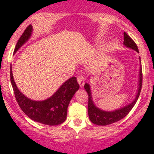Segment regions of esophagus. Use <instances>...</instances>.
I'll list each match as a JSON object with an SVG mask.
<instances>
[{
    "label": "esophagus",
    "instance_id": "obj_1",
    "mask_svg": "<svg viewBox=\"0 0 154 154\" xmlns=\"http://www.w3.org/2000/svg\"><path fill=\"white\" fill-rule=\"evenodd\" d=\"M77 82L79 84L80 87H82L84 85V84H85V78L82 75H79L77 77Z\"/></svg>",
    "mask_w": 154,
    "mask_h": 154
}]
</instances>
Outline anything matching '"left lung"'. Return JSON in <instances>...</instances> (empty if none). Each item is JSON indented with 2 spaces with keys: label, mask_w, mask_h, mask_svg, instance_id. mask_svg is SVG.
Returning <instances> with one entry per match:
<instances>
[{
  "label": "left lung",
  "mask_w": 154,
  "mask_h": 154,
  "mask_svg": "<svg viewBox=\"0 0 154 154\" xmlns=\"http://www.w3.org/2000/svg\"><path fill=\"white\" fill-rule=\"evenodd\" d=\"M125 46L127 48H130L132 49L135 50L136 51L139 52L138 48H137V44L134 41L130 38L126 32H124V42H123ZM141 63V61H140ZM142 82H143V74H142V68L140 69V80H139V89L137 92V96L135 99L130 104L127 105L126 106L122 107L119 109L114 110V111H110V112H106L100 109L98 107H96L94 104L93 101L92 99V93H91L90 86L88 83H85L84 85L85 91L88 93V113H89V117L90 119L91 122L94 124L98 125V126H106V125L112 124V123H116L117 121L120 120L123 118H124L130 110L133 109L134 105L137 103L140 94L141 92V88H142Z\"/></svg>",
  "instance_id": "obj_1"
}]
</instances>
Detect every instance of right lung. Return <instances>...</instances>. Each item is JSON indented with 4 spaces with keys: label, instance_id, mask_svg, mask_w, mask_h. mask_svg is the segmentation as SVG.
I'll return each mask as SVG.
<instances>
[{
    "label": "right lung",
    "instance_id": "add662e5",
    "mask_svg": "<svg viewBox=\"0 0 154 154\" xmlns=\"http://www.w3.org/2000/svg\"><path fill=\"white\" fill-rule=\"evenodd\" d=\"M31 32L32 26L30 24L17 41L14 53H15L29 39ZM10 77L16 100L21 110L30 119L48 126H56L65 122L69 103L76 91L79 89V85L75 77H72L65 82L53 96L43 101L31 100L19 91L14 80L11 65Z\"/></svg>",
    "mask_w": 154,
    "mask_h": 154
}]
</instances>
